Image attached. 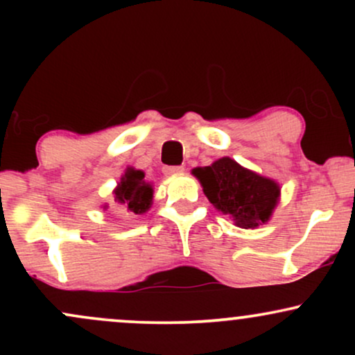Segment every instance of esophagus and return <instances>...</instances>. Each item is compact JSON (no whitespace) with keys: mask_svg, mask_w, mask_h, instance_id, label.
Instances as JSON below:
<instances>
[{"mask_svg":"<svg viewBox=\"0 0 355 355\" xmlns=\"http://www.w3.org/2000/svg\"><path fill=\"white\" fill-rule=\"evenodd\" d=\"M185 172L183 166H164V173L166 177H173V175H180Z\"/></svg>","mask_w":355,"mask_h":355,"instance_id":"34e87169","label":"esophagus"}]
</instances>
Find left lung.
I'll return each instance as SVG.
<instances>
[{"label":"left lung","instance_id":"left-lung-1","mask_svg":"<svg viewBox=\"0 0 355 355\" xmlns=\"http://www.w3.org/2000/svg\"><path fill=\"white\" fill-rule=\"evenodd\" d=\"M191 173L200 180L211 205L229 215L240 229H257L267 223L279 203V183L243 168L229 157L193 168Z\"/></svg>","mask_w":355,"mask_h":355}]
</instances>
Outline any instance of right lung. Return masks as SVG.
<instances>
[{"mask_svg": "<svg viewBox=\"0 0 355 355\" xmlns=\"http://www.w3.org/2000/svg\"><path fill=\"white\" fill-rule=\"evenodd\" d=\"M113 193H115V203L118 207L137 215L145 214L152 207V185L145 180V173L141 170H135L132 166L126 168Z\"/></svg>", "mask_w": 355, "mask_h": 355, "instance_id": "1", "label": "right lung"}]
</instances>
